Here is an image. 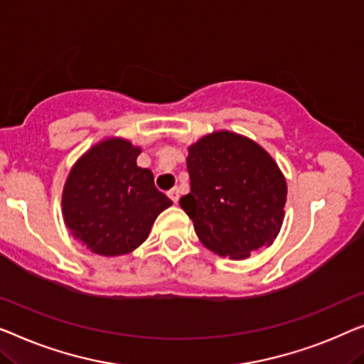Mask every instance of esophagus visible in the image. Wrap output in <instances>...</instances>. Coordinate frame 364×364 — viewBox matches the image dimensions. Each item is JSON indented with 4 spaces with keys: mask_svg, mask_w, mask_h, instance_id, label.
<instances>
[{
    "mask_svg": "<svg viewBox=\"0 0 364 364\" xmlns=\"http://www.w3.org/2000/svg\"><path fill=\"white\" fill-rule=\"evenodd\" d=\"M168 196H170V199H171L173 203H178V199H180V189L173 188L171 191H168Z\"/></svg>",
    "mask_w": 364,
    "mask_h": 364,
    "instance_id": "1",
    "label": "esophagus"
}]
</instances>
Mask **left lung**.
<instances>
[{
	"instance_id": "obj_1",
	"label": "left lung",
	"mask_w": 364,
	"mask_h": 364,
	"mask_svg": "<svg viewBox=\"0 0 364 364\" xmlns=\"http://www.w3.org/2000/svg\"><path fill=\"white\" fill-rule=\"evenodd\" d=\"M191 191L180 206L204 247L221 257L247 259L270 245L282 228L287 181L259 143L218 130L188 146Z\"/></svg>"
}]
</instances>
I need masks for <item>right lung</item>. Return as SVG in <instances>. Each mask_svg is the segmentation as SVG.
<instances>
[{"label": "right lung", "instance_id": "1", "mask_svg": "<svg viewBox=\"0 0 364 364\" xmlns=\"http://www.w3.org/2000/svg\"><path fill=\"white\" fill-rule=\"evenodd\" d=\"M140 146L120 136L95 143L70 168L63 189V218L90 252L115 257L145 242L158 214L171 206L148 168L136 165Z\"/></svg>", "mask_w": 364, "mask_h": 364}]
</instances>
